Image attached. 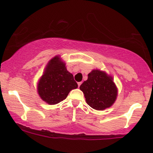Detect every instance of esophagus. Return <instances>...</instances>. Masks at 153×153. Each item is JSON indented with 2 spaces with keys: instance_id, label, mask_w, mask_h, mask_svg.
Listing matches in <instances>:
<instances>
[{
  "instance_id": "34e87169",
  "label": "esophagus",
  "mask_w": 153,
  "mask_h": 153,
  "mask_svg": "<svg viewBox=\"0 0 153 153\" xmlns=\"http://www.w3.org/2000/svg\"><path fill=\"white\" fill-rule=\"evenodd\" d=\"M81 84H82V82H78V87H80V85H81Z\"/></svg>"
}]
</instances>
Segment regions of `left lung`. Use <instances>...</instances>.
Returning a JSON list of instances; mask_svg holds the SVG:
<instances>
[{
	"label": "left lung",
	"instance_id": "obj_1",
	"mask_svg": "<svg viewBox=\"0 0 153 153\" xmlns=\"http://www.w3.org/2000/svg\"><path fill=\"white\" fill-rule=\"evenodd\" d=\"M80 89L84 94L88 104L98 111L111 106L118 94L113 77L98 69L88 73V80L82 82Z\"/></svg>",
	"mask_w": 153,
	"mask_h": 153
}]
</instances>
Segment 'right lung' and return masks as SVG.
<instances>
[{"label": "right lung", "mask_w": 153, "mask_h": 153, "mask_svg": "<svg viewBox=\"0 0 153 153\" xmlns=\"http://www.w3.org/2000/svg\"><path fill=\"white\" fill-rule=\"evenodd\" d=\"M78 88L73 74L67 71L65 62L55 56L47 63L39 79L37 93L49 105L57 104L67 98L70 91Z\"/></svg>", "instance_id": "1"}]
</instances>
